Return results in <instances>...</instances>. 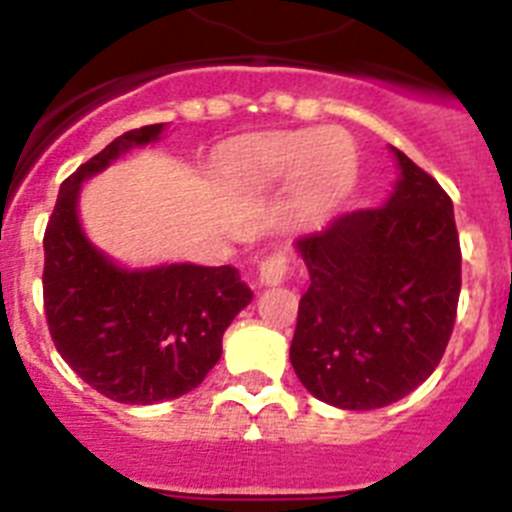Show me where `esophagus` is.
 <instances>
[{
  "label": "esophagus",
  "instance_id": "34e87169",
  "mask_svg": "<svg viewBox=\"0 0 512 512\" xmlns=\"http://www.w3.org/2000/svg\"><path fill=\"white\" fill-rule=\"evenodd\" d=\"M289 274V259L282 251L269 253L259 264V282L261 284H279Z\"/></svg>",
  "mask_w": 512,
  "mask_h": 512
}]
</instances>
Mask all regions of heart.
Returning <instances> with one entry per match:
<instances>
[{"label":"heart","instance_id":"heart-1","mask_svg":"<svg viewBox=\"0 0 512 512\" xmlns=\"http://www.w3.org/2000/svg\"><path fill=\"white\" fill-rule=\"evenodd\" d=\"M289 176L307 205H336L356 179L354 143L336 128L292 130L264 135L235 158L233 179L248 192L277 187Z\"/></svg>","mask_w":512,"mask_h":512}]
</instances>
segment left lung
I'll return each mask as SVG.
<instances>
[{"mask_svg":"<svg viewBox=\"0 0 512 512\" xmlns=\"http://www.w3.org/2000/svg\"><path fill=\"white\" fill-rule=\"evenodd\" d=\"M400 179L382 207L302 235L310 287L289 361L307 392L343 410L392 405L431 377L461 292L451 197L395 148Z\"/></svg>","mask_w":512,"mask_h":512,"instance_id":"left-lung-1","label":"left lung"}]
</instances>
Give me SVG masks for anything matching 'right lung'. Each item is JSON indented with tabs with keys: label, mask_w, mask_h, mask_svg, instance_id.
Instances as JSON below:
<instances>
[{
	"label": "right lung",
	"mask_w": 512,
	"mask_h": 512,
	"mask_svg": "<svg viewBox=\"0 0 512 512\" xmlns=\"http://www.w3.org/2000/svg\"><path fill=\"white\" fill-rule=\"evenodd\" d=\"M161 130H128L81 164L61 184L43 238V305L58 354L125 405L174 400L202 384L223 354L225 328L253 297L233 266L128 271L87 241L76 215L81 182Z\"/></svg>",
	"instance_id": "right-lung-1"
}]
</instances>
